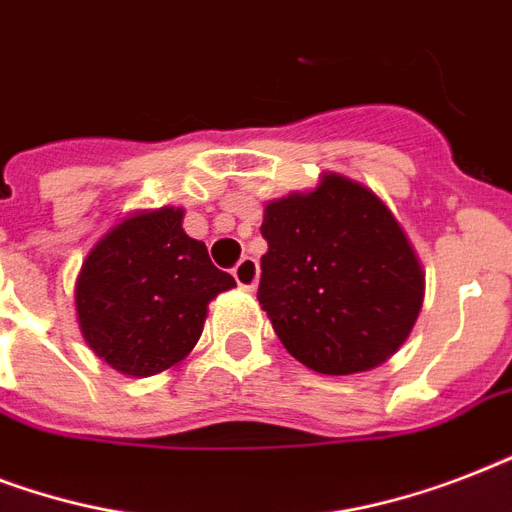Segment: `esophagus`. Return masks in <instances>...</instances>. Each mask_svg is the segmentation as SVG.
<instances>
[{
    "instance_id": "obj_1",
    "label": "esophagus",
    "mask_w": 512,
    "mask_h": 512,
    "mask_svg": "<svg viewBox=\"0 0 512 512\" xmlns=\"http://www.w3.org/2000/svg\"><path fill=\"white\" fill-rule=\"evenodd\" d=\"M233 279H236L241 289L252 292L257 287V279H260V268H257L255 257H241L239 265L233 268Z\"/></svg>"
}]
</instances>
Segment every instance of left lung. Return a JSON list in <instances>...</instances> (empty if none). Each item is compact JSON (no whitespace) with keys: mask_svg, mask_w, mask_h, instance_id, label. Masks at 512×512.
<instances>
[{"mask_svg":"<svg viewBox=\"0 0 512 512\" xmlns=\"http://www.w3.org/2000/svg\"><path fill=\"white\" fill-rule=\"evenodd\" d=\"M257 300L284 348L319 374L385 364L420 316L425 273L385 201L327 172L265 204Z\"/></svg>","mask_w":512,"mask_h":512,"instance_id":"left-lung-1","label":"left lung"}]
</instances>
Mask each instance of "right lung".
Here are the masks:
<instances>
[{
    "instance_id": "right-lung-1",
    "label": "right lung",
    "mask_w": 512,
    "mask_h": 512,
    "mask_svg": "<svg viewBox=\"0 0 512 512\" xmlns=\"http://www.w3.org/2000/svg\"><path fill=\"white\" fill-rule=\"evenodd\" d=\"M236 287L183 231V209L135 212L84 257L76 316L92 353L130 377L180 364L199 342L207 305Z\"/></svg>"
}]
</instances>
